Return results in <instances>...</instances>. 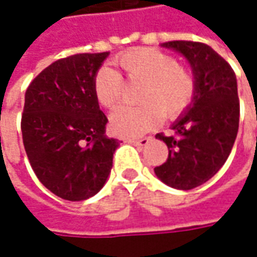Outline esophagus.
I'll use <instances>...</instances> for the list:
<instances>
[{
    "label": "esophagus",
    "instance_id": "34e87169",
    "mask_svg": "<svg viewBox=\"0 0 257 257\" xmlns=\"http://www.w3.org/2000/svg\"><path fill=\"white\" fill-rule=\"evenodd\" d=\"M149 141H151V138H142V139H126L125 142L135 146H146L149 144Z\"/></svg>",
    "mask_w": 257,
    "mask_h": 257
}]
</instances>
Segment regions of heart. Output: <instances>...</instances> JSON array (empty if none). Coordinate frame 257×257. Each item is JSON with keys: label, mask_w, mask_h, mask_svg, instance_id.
<instances>
[{"label": "heart", "mask_w": 257, "mask_h": 257, "mask_svg": "<svg viewBox=\"0 0 257 257\" xmlns=\"http://www.w3.org/2000/svg\"><path fill=\"white\" fill-rule=\"evenodd\" d=\"M119 65L129 79L144 82L137 108L122 106L111 115V131L118 137L135 138L159 125L162 116L176 118L190 105L195 81L171 55L156 49H137L123 54ZM123 82L112 68L102 67L93 79V93L102 106H116Z\"/></svg>", "instance_id": "heart-1"}]
</instances>
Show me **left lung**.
I'll return each instance as SVG.
<instances>
[{"mask_svg":"<svg viewBox=\"0 0 257 257\" xmlns=\"http://www.w3.org/2000/svg\"><path fill=\"white\" fill-rule=\"evenodd\" d=\"M161 47L188 61L195 95L172 123V135H156L168 146L169 155L154 171L165 185L189 190L215 176L233 148L240 111L237 81L230 65L206 44L171 41Z\"/></svg>","mask_w":257,"mask_h":257,"instance_id":"1","label":"left lung"}]
</instances>
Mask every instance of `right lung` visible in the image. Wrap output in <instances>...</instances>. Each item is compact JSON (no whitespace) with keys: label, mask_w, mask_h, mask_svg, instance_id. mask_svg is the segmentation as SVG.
I'll list each match as a JSON object with an SVG mask.
<instances>
[{"label":"right lung","mask_w":257,"mask_h":257,"mask_svg":"<svg viewBox=\"0 0 257 257\" xmlns=\"http://www.w3.org/2000/svg\"><path fill=\"white\" fill-rule=\"evenodd\" d=\"M109 52L58 59L25 92L24 148L40 182L65 200L92 198L108 181L119 141L105 137L93 79Z\"/></svg>","instance_id":"add662e5"}]
</instances>
